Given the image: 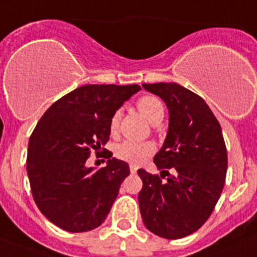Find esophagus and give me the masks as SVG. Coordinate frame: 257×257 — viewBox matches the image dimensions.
<instances>
[{
    "label": "esophagus",
    "mask_w": 257,
    "mask_h": 257,
    "mask_svg": "<svg viewBox=\"0 0 257 257\" xmlns=\"http://www.w3.org/2000/svg\"><path fill=\"white\" fill-rule=\"evenodd\" d=\"M137 171H138V167H137V165H133V164H131V165H130V172H131V173H137Z\"/></svg>",
    "instance_id": "1"
}]
</instances>
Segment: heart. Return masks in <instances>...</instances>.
Wrapping results in <instances>:
<instances>
[{"label":"heart","mask_w":257,"mask_h":257,"mask_svg":"<svg viewBox=\"0 0 257 257\" xmlns=\"http://www.w3.org/2000/svg\"><path fill=\"white\" fill-rule=\"evenodd\" d=\"M138 110L147 118L151 123H159L164 118V105L158 97L151 94L142 95L137 101ZM120 111H114L110 116L109 130L111 134H115L119 127ZM155 146L151 142H133L124 141L115 147V156L119 160L131 163V164H139L144 159L150 156L154 152Z\"/></svg>","instance_id":"b5f03b06"}]
</instances>
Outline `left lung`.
Here are the masks:
<instances>
[{"label":"left lung","instance_id":"left-lung-1","mask_svg":"<svg viewBox=\"0 0 257 257\" xmlns=\"http://www.w3.org/2000/svg\"><path fill=\"white\" fill-rule=\"evenodd\" d=\"M143 88L165 102L169 128L154 158L160 176L138 171L143 181L138 196L142 219L158 236L181 239L213 213L226 181L227 150L219 122L200 95L176 82Z\"/></svg>","mask_w":257,"mask_h":257}]
</instances>
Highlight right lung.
I'll return each mask as SVG.
<instances>
[{
    "mask_svg": "<svg viewBox=\"0 0 257 257\" xmlns=\"http://www.w3.org/2000/svg\"><path fill=\"white\" fill-rule=\"evenodd\" d=\"M139 85H84L57 99L34 128L27 151V176L44 217L69 232L98 227L130 175L126 162L103 156L108 165L94 171L85 163L110 139L109 120ZM105 151V148H103Z\"/></svg>",
    "mask_w": 257,
    "mask_h": 257,
    "instance_id": "add662e5",
    "label": "right lung"
}]
</instances>
